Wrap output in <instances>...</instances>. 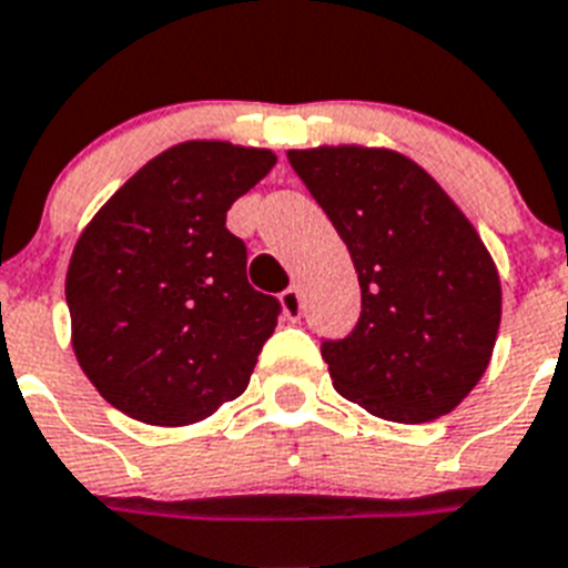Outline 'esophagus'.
<instances>
[{
  "label": "esophagus",
  "mask_w": 568,
  "mask_h": 568,
  "mask_svg": "<svg viewBox=\"0 0 568 568\" xmlns=\"http://www.w3.org/2000/svg\"><path fill=\"white\" fill-rule=\"evenodd\" d=\"M280 306H283V314L288 321H297L300 314H303V297H300L297 285H292V288H285L280 294Z\"/></svg>",
  "instance_id": "esophagus-1"
}]
</instances>
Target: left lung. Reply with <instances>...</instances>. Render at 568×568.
Returning <instances> with one entry per match:
<instances>
[{"mask_svg": "<svg viewBox=\"0 0 568 568\" xmlns=\"http://www.w3.org/2000/svg\"><path fill=\"white\" fill-rule=\"evenodd\" d=\"M346 242L361 321L323 343L337 393L387 422L447 416L479 384L503 321L483 236L424 166L387 146L288 150Z\"/></svg>", "mask_w": 568, "mask_h": 568, "instance_id": "1", "label": "left lung"}]
</instances>
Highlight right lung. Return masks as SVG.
<instances>
[{
	"label": "right lung",
	"mask_w": 568,
	"mask_h": 568,
	"mask_svg": "<svg viewBox=\"0 0 568 568\" xmlns=\"http://www.w3.org/2000/svg\"><path fill=\"white\" fill-rule=\"evenodd\" d=\"M274 164L262 146L181 141L78 236L65 274L71 349L130 418L184 427L245 393L280 303L251 288L245 242L225 216Z\"/></svg>",
	"instance_id": "1"
}]
</instances>
